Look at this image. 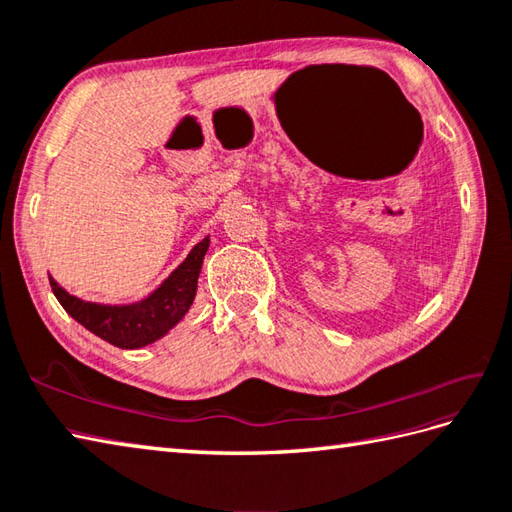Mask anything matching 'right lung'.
Returning a JSON list of instances; mask_svg holds the SVG:
<instances>
[{
  "label": "right lung",
  "instance_id": "1",
  "mask_svg": "<svg viewBox=\"0 0 512 512\" xmlns=\"http://www.w3.org/2000/svg\"><path fill=\"white\" fill-rule=\"evenodd\" d=\"M209 244V237L200 239L191 248V253L184 257V262L154 292H149L145 299L134 303L112 306V303L83 301L70 295L68 290L61 288L48 275L50 286L63 310L76 323H81L85 330H90L107 343L121 347V350H138V347L162 339V336L169 334V330L176 328L187 317V312L193 306L195 292H198V277Z\"/></svg>",
  "mask_w": 512,
  "mask_h": 512
}]
</instances>
